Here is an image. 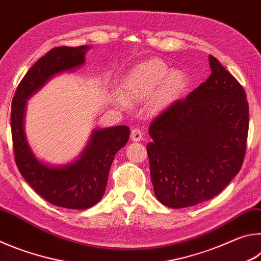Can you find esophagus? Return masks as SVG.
Wrapping results in <instances>:
<instances>
[{
    "label": "esophagus",
    "mask_w": 261,
    "mask_h": 261,
    "mask_svg": "<svg viewBox=\"0 0 261 261\" xmlns=\"http://www.w3.org/2000/svg\"><path fill=\"white\" fill-rule=\"evenodd\" d=\"M131 139L134 141H139L141 139V137H143V134H141V131L139 129H137V127H134V129L131 130Z\"/></svg>",
    "instance_id": "esophagus-1"
}]
</instances>
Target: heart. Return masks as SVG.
Wrapping results in <instances>:
<instances>
[{"label": "heart", "instance_id": "1", "mask_svg": "<svg viewBox=\"0 0 261 261\" xmlns=\"http://www.w3.org/2000/svg\"><path fill=\"white\" fill-rule=\"evenodd\" d=\"M185 84L187 77L180 70H171L163 61L151 59L137 64L123 77L121 94L132 102L147 99L158 91L156 106L163 107L184 90Z\"/></svg>", "mask_w": 261, "mask_h": 261}]
</instances>
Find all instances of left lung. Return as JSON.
Segmentation results:
<instances>
[{"label": "left lung", "instance_id": "left-lung-1", "mask_svg": "<svg viewBox=\"0 0 261 261\" xmlns=\"http://www.w3.org/2000/svg\"><path fill=\"white\" fill-rule=\"evenodd\" d=\"M208 59L207 81L163 110L148 130L154 193L170 208L212 199L244 161L249 132L245 91L214 56Z\"/></svg>", "mask_w": 261, "mask_h": 261}]
</instances>
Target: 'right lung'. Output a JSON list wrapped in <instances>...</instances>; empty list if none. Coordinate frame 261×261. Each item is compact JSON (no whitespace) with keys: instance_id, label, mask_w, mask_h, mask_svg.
Returning <instances> with one entry per match:
<instances>
[{"instance_id":"1","label":"right lung","mask_w":261,"mask_h":261,"mask_svg":"<svg viewBox=\"0 0 261 261\" xmlns=\"http://www.w3.org/2000/svg\"><path fill=\"white\" fill-rule=\"evenodd\" d=\"M88 48H53L21 79L11 103L12 146L19 173L43 199L71 210H86L100 201L115 154L129 140L130 129L118 125L94 130L77 161L54 167L39 161L31 151L24 134V114L26 100L53 76L84 64Z\"/></svg>"}]
</instances>
